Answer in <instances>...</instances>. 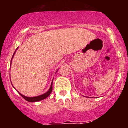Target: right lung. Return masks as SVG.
Wrapping results in <instances>:
<instances>
[{"instance_id": "right-lung-1", "label": "right lung", "mask_w": 128, "mask_h": 128, "mask_svg": "<svg viewBox=\"0 0 128 128\" xmlns=\"http://www.w3.org/2000/svg\"><path fill=\"white\" fill-rule=\"evenodd\" d=\"M17 48H16V50H17ZM15 52H16V51H15V52H14V55H13V56H12V58H13V57H14V54H15ZM11 61H12V60H11ZM52 81H53V80H52ZM52 83H51V87H50V89H49L48 91L47 92L45 93V94H42V95H39V96H34V97H28V96H24V95L21 94L20 92H18V94H20V95H21V96H22L23 98H24V100H26V101L30 102H36L40 101V100H44V99H45L46 98H47L48 96L49 95L51 94V92H52Z\"/></svg>"}]
</instances>
